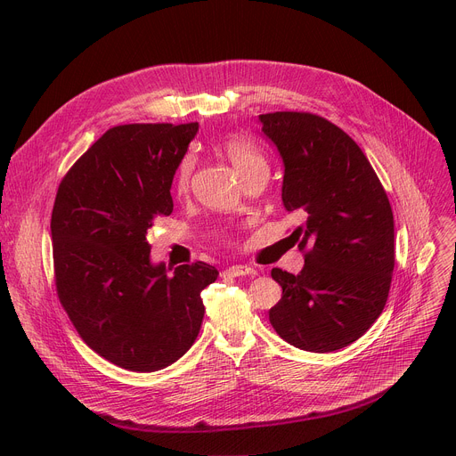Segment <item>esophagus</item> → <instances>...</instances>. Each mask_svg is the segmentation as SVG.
<instances>
[{"instance_id": "esophagus-1", "label": "esophagus", "mask_w": 456, "mask_h": 456, "mask_svg": "<svg viewBox=\"0 0 456 456\" xmlns=\"http://www.w3.org/2000/svg\"><path fill=\"white\" fill-rule=\"evenodd\" d=\"M256 269H250L247 265H232L227 271H224V276H232V278H241V276H256Z\"/></svg>"}]
</instances>
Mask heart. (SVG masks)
Returning <instances> with one entry per match:
<instances>
[{
  "instance_id": "heart-1",
  "label": "heart",
  "mask_w": 456,
  "mask_h": 456,
  "mask_svg": "<svg viewBox=\"0 0 456 456\" xmlns=\"http://www.w3.org/2000/svg\"><path fill=\"white\" fill-rule=\"evenodd\" d=\"M220 151L232 162V166L238 169L241 176L248 175L252 169L259 166H267L264 155L259 153L254 141L240 134H229L227 137H224V141L220 142ZM192 169H194V157L187 153L182 157L175 171V187L178 191L187 189Z\"/></svg>"
}]
</instances>
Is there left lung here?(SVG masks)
I'll list each match as a JSON object with an SVG mask.
<instances>
[{
  "instance_id": "8db88e82",
  "label": "left lung",
  "mask_w": 456,
  "mask_h": 456,
  "mask_svg": "<svg viewBox=\"0 0 456 456\" xmlns=\"http://www.w3.org/2000/svg\"><path fill=\"white\" fill-rule=\"evenodd\" d=\"M259 120L283 159L281 199L301 218L290 238L305 256L299 274L271 273L283 289L271 324L296 348L341 350L387 301L395 267L392 206L362 150L334 122L310 111Z\"/></svg>"
}]
</instances>
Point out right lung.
<instances>
[{"mask_svg":"<svg viewBox=\"0 0 456 456\" xmlns=\"http://www.w3.org/2000/svg\"><path fill=\"white\" fill-rule=\"evenodd\" d=\"M189 124H120L62 176L52 209L57 297L81 339L106 361L157 371L197 339L202 290L218 271L204 262L173 274L150 262V229L173 211L171 182Z\"/></svg>","mask_w":456,"mask_h":456,"instance_id":"obj_1","label":"right lung"}]
</instances>
